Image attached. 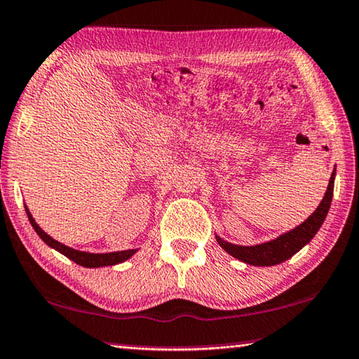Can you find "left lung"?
Returning <instances> with one entry per match:
<instances>
[{
    "instance_id": "left-lung-1",
    "label": "left lung",
    "mask_w": 359,
    "mask_h": 359,
    "mask_svg": "<svg viewBox=\"0 0 359 359\" xmlns=\"http://www.w3.org/2000/svg\"><path fill=\"white\" fill-rule=\"evenodd\" d=\"M334 178H336V168L329 180L327 189L325 197H323L321 203L318 205L312 215L305 219L302 224L292 229V231L280 235L278 238L270 240V242L255 245V246H242V245H233L229 243L226 240L216 235V240L222 250L229 255L233 256L235 259L251 264V266H259V267H269V266H277L290 259L291 256H294L299 250H302L310 240L315 237V233L320 231V227L326 219V215L331 207L332 202V192H334Z\"/></svg>"
}]
</instances>
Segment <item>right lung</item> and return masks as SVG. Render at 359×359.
Returning <instances> with one entry per match:
<instances>
[{
    "mask_svg": "<svg viewBox=\"0 0 359 359\" xmlns=\"http://www.w3.org/2000/svg\"><path fill=\"white\" fill-rule=\"evenodd\" d=\"M25 211H27V216H28V219H30L33 229L36 231L39 237L44 240V243L49 245L50 248L57 250L58 252H62L63 256H67L68 259H72L73 262L79 264V266H82V267L95 269V267H104V266H114V264L127 261L128 257H132L135 252H137V250H126V251H114V252H86V251L69 248V246L57 242V240L52 238L50 235H47L43 229L36 224V221L33 219L30 210H28L27 207H25Z\"/></svg>",
    "mask_w": 359,
    "mask_h": 359,
    "instance_id": "right-lung-1",
    "label": "right lung"
}]
</instances>
